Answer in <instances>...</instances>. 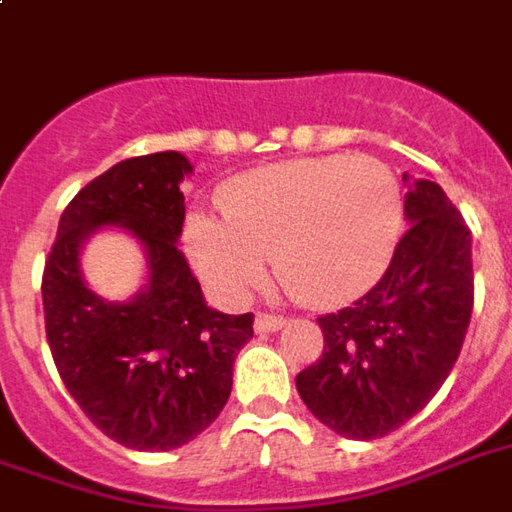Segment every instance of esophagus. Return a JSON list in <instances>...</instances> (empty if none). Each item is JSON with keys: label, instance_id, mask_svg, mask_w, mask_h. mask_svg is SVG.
I'll list each match as a JSON object with an SVG mask.
<instances>
[{"label": "esophagus", "instance_id": "esophagus-1", "mask_svg": "<svg viewBox=\"0 0 512 512\" xmlns=\"http://www.w3.org/2000/svg\"><path fill=\"white\" fill-rule=\"evenodd\" d=\"M285 327V318L274 316V313H257L255 316V330L257 332H277Z\"/></svg>", "mask_w": 512, "mask_h": 512}]
</instances>
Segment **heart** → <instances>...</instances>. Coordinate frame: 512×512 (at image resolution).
I'll use <instances>...</instances> for the list:
<instances>
[{"mask_svg":"<svg viewBox=\"0 0 512 512\" xmlns=\"http://www.w3.org/2000/svg\"><path fill=\"white\" fill-rule=\"evenodd\" d=\"M221 213H196L185 230L191 263L213 291L244 299L271 260L296 302L335 307L385 274L405 227V191L377 157H305L241 174Z\"/></svg>","mask_w":512,"mask_h":512,"instance_id":"b5f03b06","label":"heart"}]
</instances>
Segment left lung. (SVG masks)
I'll use <instances>...</instances> for the list:
<instances>
[{
	"instance_id": "obj_1",
	"label": "left lung",
	"mask_w": 512,
	"mask_h": 512,
	"mask_svg": "<svg viewBox=\"0 0 512 512\" xmlns=\"http://www.w3.org/2000/svg\"><path fill=\"white\" fill-rule=\"evenodd\" d=\"M410 230L380 282L352 307L318 318L324 352L296 374L307 410L332 432L374 441L438 393L463 349L474 268L471 232L438 182L405 174Z\"/></svg>"
}]
</instances>
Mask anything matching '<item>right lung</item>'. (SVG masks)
Masks as SVG:
<instances>
[{
	"mask_svg": "<svg viewBox=\"0 0 512 512\" xmlns=\"http://www.w3.org/2000/svg\"><path fill=\"white\" fill-rule=\"evenodd\" d=\"M180 152L121 160L63 210L46 257V341L57 374L107 438L138 452L194 441L227 405L232 363L255 330L252 313L205 305L199 280L177 249L185 221ZM102 226L130 229L147 252L150 282L130 303H105L79 271V249Z\"/></svg>",
	"mask_w": 512,
	"mask_h": 512,
	"instance_id": "add662e5",
	"label": "right lung"
}]
</instances>
